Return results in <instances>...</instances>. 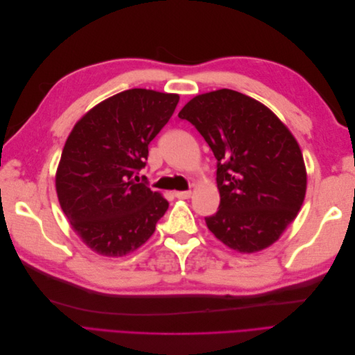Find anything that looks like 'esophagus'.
Listing matches in <instances>:
<instances>
[{
	"mask_svg": "<svg viewBox=\"0 0 355 355\" xmlns=\"http://www.w3.org/2000/svg\"><path fill=\"white\" fill-rule=\"evenodd\" d=\"M191 194H192L191 191H178V192H175V197L180 198V200H187L191 197Z\"/></svg>",
	"mask_w": 355,
	"mask_h": 355,
	"instance_id": "esophagus-1",
	"label": "esophagus"
}]
</instances>
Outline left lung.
<instances>
[{"instance_id": "left-lung-1", "label": "left lung", "mask_w": 355, "mask_h": 355, "mask_svg": "<svg viewBox=\"0 0 355 355\" xmlns=\"http://www.w3.org/2000/svg\"><path fill=\"white\" fill-rule=\"evenodd\" d=\"M189 121L218 159V211L204 218L214 237L241 253L275 243L302 206L304 157L293 135L265 105L230 89L191 99Z\"/></svg>"}]
</instances>
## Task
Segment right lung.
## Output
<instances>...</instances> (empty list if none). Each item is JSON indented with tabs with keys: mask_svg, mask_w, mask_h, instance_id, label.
I'll use <instances>...</instances> for the list:
<instances>
[{
	"mask_svg": "<svg viewBox=\"0 0 355 355\" xmlns=\"http://www.w3.org/2000/svg\"><path fill=\"white\" fill-rule=\"evenodd\" d=\"M179 102L178 94L146 89L118 93L73 125L56 173L60 207L92 250L124 256L155 231L168 202L139 171L148 145Z\"/></svg>",
	"mask_w": 355,
	"mask_h": 355,
	"instance_id": "right-lung-1",
	"label": "right lung"
}]
</instances>
